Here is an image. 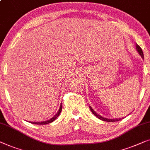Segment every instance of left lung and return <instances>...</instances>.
Listing matches in <instances>:
<instances>
[{
    "label": "left lung",
    "mask_w": 150,
    "mask_h": 150,
    "mask_svg": "<svg viewBox=\"0 0 150 150\" xmlns=\"http://www.w3.org/2000/svg\"><path fill=\"white\" fill-rule=\"evenodd\" d=\"M136 47H137V51L139 52V55L142 56V57L143 58V59H144V53H143V51H142V48H141V47L139 46L138 45H136ZM89 108H90V110H91V111L92 112V113L93 114L95 115V116L96 117H97V118H98L99 119H100V120H103V121H106V122H116V121H118V120H120L122 118H119V119H108V118H103V117H102V116H101L100 115H99V114H97L96 112H95L94 110H93V109H92V108L91 107H89Z\"/></svg>",
    "instance_id": "left-lung-1"
}]
</instances>
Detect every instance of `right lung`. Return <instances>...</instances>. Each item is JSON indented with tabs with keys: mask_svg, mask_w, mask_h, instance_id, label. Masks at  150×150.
Returning a JSON list of instances; mask_svg holds the SVG:
<instances>
[{
	"mask_svg": "<svg viewBox=\"0 0 150 150\" xmlns=\"http://www.w3.org/2000/svg\"><path fill=\"white\" fill-rule=\"evenodd\" d=\"M62 105H60V108H59V111H58L57 114H55V116H53V118H51V119H50V120H49L45 121V122H31V123H32V124H34V125H47V124L51 123V122H53V121L55 120V119L57 118L58 116H59V115L60 114L61 112H62Z\"/></svg>",
	"mask_w": 150,
	"mask_h": 150,
	"instance_id": "add662e5",
	"label": "right lung"
}]
</instances>
